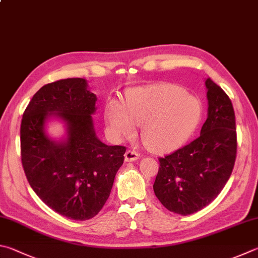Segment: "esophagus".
<instances>
[{
	"label": "esophagus",
	"mask_w": 258,
	"mask_h": 258,
	"mask_svg": "<svg viewBox=\"0 0 258 258\" xmlns=\"http://www.w3.org/2000/svg\"><path fill=\"white\" fill-rule=\"evenodd\" d=\"M124 158H125L126 162H132V161L138 160V159L140 158V154L138 152L132 151V150H127V151H126L124 154Z\"/></svg>",
	"instance_id": "1"
}]
</instances>
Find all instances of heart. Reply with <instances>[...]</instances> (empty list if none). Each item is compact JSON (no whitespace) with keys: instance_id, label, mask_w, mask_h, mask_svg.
Returning a JSON list of instances; mask_svg holds the SVG:
<instances>
[{"instance_id":"b5f03b06","label":"heart","mask_w":258,"mask_h":258,"mask_svg":"<svg viewBox=\"0 0 258 258\" xmlns=\"http://www.w3.org/2000/svg\"><path fill=\"white\" fill-rule=\"evenodd\" d=\"M200 100L175 84L140 87L130 91L124 106L110 100L105 118L115 137H130L141 125V139L150 151L169 152L184 144L200 124Z\"/></svg>"}]
</instances>
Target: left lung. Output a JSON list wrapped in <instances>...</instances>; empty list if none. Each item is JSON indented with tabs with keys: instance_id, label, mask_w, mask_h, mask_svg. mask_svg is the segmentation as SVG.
<instances>
[{
	"instance_id": "1",
	"label": "left lung",
	"mask_w": 258,
	"mask_h": 258,
	"mask_svg": "<svg viewBox=\"0 0 258 258\" xmlns=\"http://www.w3.org/2000/svg\"><path fill=\"white\" fill-rule=\"evenodd\" d=\"M208 118L200 137L159 159L154 194L171 212L188 215L209 205L230 177L237 153L231 100L210 78L205 80Z\"/></svg>"
}]
</instances>
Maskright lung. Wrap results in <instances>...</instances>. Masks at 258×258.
<instances>
[{
	"label": "right lung",
	"mask_w": 258,
	"mask_h": 258,
	"mask_svg": "<svg viewBox=\"0 0 258 258\" xmlns=\"http://www.w3.org/2000/svg\"><path fill=\"white\" fill-rule=\"evenodd\" d=\"M96 101L86 79H64L41 87L21 120V161L31 188L55 212L80 221L105 205L126 151L98 139ZM53 119L64 125L59 140L45 131Z\"/></svg>",
	"instance_id": "right-lung-1"
}]
</instances>
